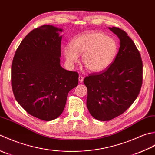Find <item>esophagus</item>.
Instances as JSON below:
<instances>
[{
	"mask_svg": "<svg viewBox=\"0 0 155 155\" xmlns=\"http://www.w3.org/2000/svg\"><path fill=\"white\" fill-rule=\"evenodd\" d=\"M78 80H79V82H80V83H82V82H83V81H84V78L80 75V76H79V78H78Z\"/></svg>",
	"mask_w": 155,
	"mask_h": 155,
	"instance_id": "esophagus-1",
	"label": "esophagus"
}]
</instances>
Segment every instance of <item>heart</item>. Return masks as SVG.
<instances>
[{"mask_svg": "<svg viewBox=\"0 0 155 155\" xmlns=\"http://www.w3.org/2000/svg\"><path fill=\"white\" fill-rule=\"evenodd\" d=\"M68 64L74 65L82 55V62L88 71L98 73L108 69L114 61L118 45L114 39L100 32L88 33L75 37L64 49Z\"/></svg>", "mask_w": 155, "mask_h": 155, "instance_id": "obj_1", "label": "heart"}]
</instances>
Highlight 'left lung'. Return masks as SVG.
Instances as JSON below:
<instances>
[{
    "mask_svg": "<svg viewBox=\"0 0 155 155\" xmlns=\"http://www.w3.org/2000/svg\"><path fill=\"white\" fill-rule=\"evenodd\" d=\"M108 29L120 39L118 54L106 70L84 80L87 89V108L100 121L110 120L124 113L137 99L143 82V62L133 41L118 27Z\"/></svg>",
    "mask_w": 155,
    "mask_h": 155,
    "instance_id": "left-lung-1",
    "label": "left lung"
}]
</instances>
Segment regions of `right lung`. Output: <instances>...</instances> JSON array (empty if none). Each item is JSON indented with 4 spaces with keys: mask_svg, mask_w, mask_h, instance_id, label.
Returning a JSON list of instances; mask_svg holds the SVG:
<instances>
[{
    "mask_svg": "<svg viewBox=\"0 0 155 155\" xmlns=\"http://www.w3.org/2000/svg\"><path fill=\"white\" fill-rule=\"evenodd\" d=\"M63 29L44 25L22 41L11 67L16 100L31 116L45 121L64 111L69 91L78 84V73L60 65Z\"/></svg>",
    "mask_w": 155,
    "mask_h": 155,
    "instance_id": "obj_1",
    "label": "right lung"
}]
</instances>
